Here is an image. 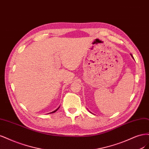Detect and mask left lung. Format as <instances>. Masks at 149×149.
<instances>
[{"label": "left lung", "instance_id": "1", "mask_svg": "<svg viewBox=\"0 0 149 149\" xmlns=\"http://www.w3.org/2000/svg\"><path fill=\"white\" fill-rule=\"evenodd\" d=\"M131 56H132V54H131ZM132 57H133V56H132Z\"/></svg>", "mask_w": 149, "mask_h": 149}]
</instances>
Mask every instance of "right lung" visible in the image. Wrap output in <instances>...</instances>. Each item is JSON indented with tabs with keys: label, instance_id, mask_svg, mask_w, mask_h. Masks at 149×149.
I'll list each match as a JSON object with an SVG mask.
<instances>
[{
	"label": "right lung",
	"instance_id": "1",
	"mask_svg": "<svg viewBox=\"0 0 149 149\" xmlns=\"http://www.w3.org/2000/svg\"><path fill=\"white\" fill-rule=\"evenodd\" d=\"M58 108H57V109H56V110H55V111H52V112H51V113H54V112H56V111H57V109H58Z\"/></svg>",
	"mask_w": 149,
	"mask_h": 149
}]
</instances>
